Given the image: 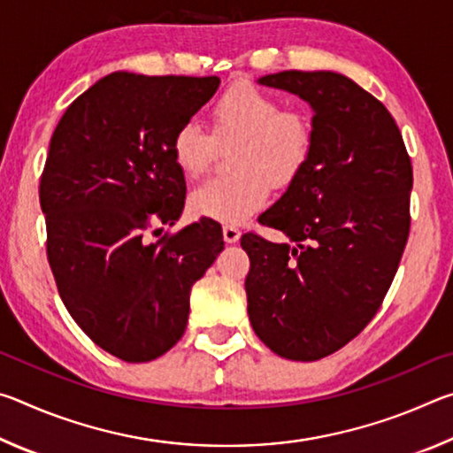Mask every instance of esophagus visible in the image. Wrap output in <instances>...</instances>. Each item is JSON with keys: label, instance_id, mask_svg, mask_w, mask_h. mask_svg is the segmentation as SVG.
I'll return each mask as SVG.
<instances>
[{"label": "esophagus", "instance_id": "esophagus-1", "mask_svg": "<svg viewBox=\"0 0 453 453\" xmlns=\"http://www.w3.org/2000/svg\"><path fill=\"white\" fill-rule=\"evenodd\" d=\"M240 237H242V232L237 227H234V226L224 227V242L226 243H237L240 242Z\"/></svg>", "mask_w": 453, "mask_h": 453}]
</instances>
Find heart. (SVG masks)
Here are the masks:
<instances>
[{"label":"heart","instance_id":"b5f03b06","mask_svg":"<svg viewBox=\"0 0 453 453\" xmlns=\"http://www.w3.org/2000/svg\"><path fill=\"white\" fill-rule=\"evenodd\" d=\"M211 134L218 142H237L232 153V178L210 180L189 196L197 218L237 226L264 208L273 189H286L308 165L313 150L310 118L297 110H281L278 99L248 83L224 91L210 110ZM213 137L196 121L178 127L172 156L188 180L210 167Z\"/></svg>","mask_w":453,"mask_h":453}]
</instances>
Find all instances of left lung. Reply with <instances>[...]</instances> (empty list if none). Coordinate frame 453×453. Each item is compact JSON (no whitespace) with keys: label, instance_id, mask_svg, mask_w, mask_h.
<instances>
[{"label":"left lung","instance_id":"8db88e82","mask_svg":"<svg viewBox=\"0 0 453 453\" xmlns=\"http://www.w3.org/2000/svg\"><path fill=\"white\" fill-rule=\"evenodd\" d=\"M311 107L308 165L259 224L286 235H242L250 256L248 316L273 354L316 362L380 310L410 234L411 162L392 113L335 72L259 78Z\"/></svg>","mask_w":453,"mask_h":453}]
</instances>
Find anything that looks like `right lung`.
<instances>
[{
  "mask_svg": "<svg viewBox=\"0 0 453 453\" xmlns=\"http://www.w3.org/2000/svg\"><path fill=\"white\" fill-rule=\"evenodd\" d=\"M218 88L216 75L113 72L67 107L51 135L40 203L61 302L99 348L129 364L180 342L191 286L224 250L211 219L148 237L181 216L186 178L172 140Z\"/></svg>",
  "mask_w": 453,
  "mask_h": 453,
  "instance_id": "add662e5",
  "label": "right lung"
}]
</instances>
